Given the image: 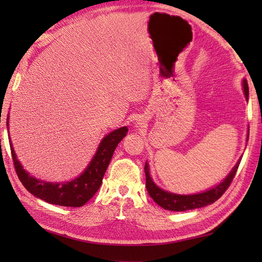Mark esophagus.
I'll return each instance as SVG.
<instances>
[{
  "label": "esophagus",
  "instance_id": "obj_1",
  "mask_svg": "<svg viewBox=\"0 0 262 262\" xmlns=\"http://www.w3.org/2000/svg\"><path fill=\"white\" fill-rule=\"evenodd\" d=\"M136 127H140V126H138V125H136Z\"/></svg>",
  "mask_w": 262,
  "mask_h": 262
}]
</instances>
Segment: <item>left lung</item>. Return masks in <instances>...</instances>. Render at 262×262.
Here are the masks:
<instances>
[{"instance_id": "1", "label": "left lung", "mask_w": 262, "mask_h": 262, "mask_svg": "<svg viewBox=\"0 0 262 262\" xmlns=\"http://www.w3.org/2000/svg\"><path fill=\"white\" fill-rule=\"evenodd\" d=\"M243 90L244 94H246V98H249V85L247 80H243ZM249 138V135H248ZM241 159L237 161L234 168L231 170L223 182L219 183V185L213 187L207 191H204L202 193H194V194H177L172 193L169 191H165L163 189L159 188L155 183L153 182L152 178L149 177V169H148V163H145V176H146V189L149 193V196L152 197L154 200L161 207L168 210H174V211H185L189 209H194V208H200L204 207V206H207L215 203L217 199L222 197L227 188L230 187L233 178L235 177V173L237 171L238 165H240Z\"/></svg>"}]
</instances>
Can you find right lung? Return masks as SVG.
I'll return each instance as SVG.
<instances>
[{"instance_id":"1","label":"right lung","mask_w":262,"mask_h":262,"mask_svg":"<svg viewBox=\"0 0 262 262\" xmlns=\"http://www.w3.org/2000/svg\"><path fill=\"white\" fill-rule=\"evenodd\" d=\"M7 125L9 126V116ZM127 127H121L109 133L107 136L102 138L90 164L83 171V173L70 182L60 183L46 182L29 176L16 159L11 138L9 137L15 172L27 190L37 198H40L46 203L53 205L66 206V207H81L99 190L115 149L119 142L127 135Z\"/></svg>"}]
</instances>
